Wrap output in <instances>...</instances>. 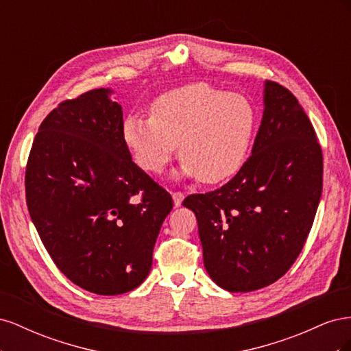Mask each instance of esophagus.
Returning <instances> with one entry per match:
<instances>
[{
    "label": "esophagus",
    "instance_id": "esophagus-1",
    "mask_svg": "<svg viewBox=\"0 0 351 351\" xmlns=\"http://www.w3.org/2000/svg\"><path fill=\"white\" fill-rule=\"evenodd\" d=\"M173 199H174V205L176 206H182V202L184 200V193L183 192H174L173 193Z\"/></svg>",
    "mask_w": 351,
    "mask_h": 351
}]
</instances>
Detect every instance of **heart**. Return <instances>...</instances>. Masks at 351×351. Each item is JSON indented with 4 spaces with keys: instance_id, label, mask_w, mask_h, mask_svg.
<instances>
[{
    "instance_id": "obj_1",
    "label": "heart",
    "mask_w": 351,
    "mask_h": 351,
    "mask_svg": "<svg viewBox=\"0 0 351 351\" xmlns=\"http://www.w3.org/2000/svg\"><path fill=\"white\" fill-rule=\"evenodd\" d=\"M149 111L127 115L121 127L125 147L145 171L161 173L177 145L183 174L206 184L224 182L246 161L258 112L243 95L189 83L159 95Z\"/></svg>"
}]
</instances>
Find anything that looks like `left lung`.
Instances as JSON below:
<instances>
[{"mask_svg":"<svg viewBox=\"0 0 351 351\" xmlns=\"http://www.w3.org/2000/svg\"><path fill=\"white\" fill-rule=\"evenodd\" d=\"M265 110L252 155L227 184L190 195L204 263L231 293L263 289L291 268L309 236L322 193L324 158L294 95L265 82Z\"/></svg>","mask_w":351,"mask_h":351,"instance_id":"1","label":"left lung"}]
</instances>
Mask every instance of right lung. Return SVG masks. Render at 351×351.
I'll return each mask as SVG.
<instances>
[{
  "instance_id": "1",
  "label": "right lung",
  "mask_w": 351,
  "mask_h": 351,
  "mask_svg": "<svg viewBox=\"0 0 351 351\" xmlns=\"http://www.w3.org/2000/svg\"><path fill=\"white\" fill-rule=\"evenodd\" d=\"M110 93L93 89L58 104L39 125L25 176L29 214L51 259L101 295L143 282L174 205L132 161L121 105Z\"/></svg>"
}]
</instances>
